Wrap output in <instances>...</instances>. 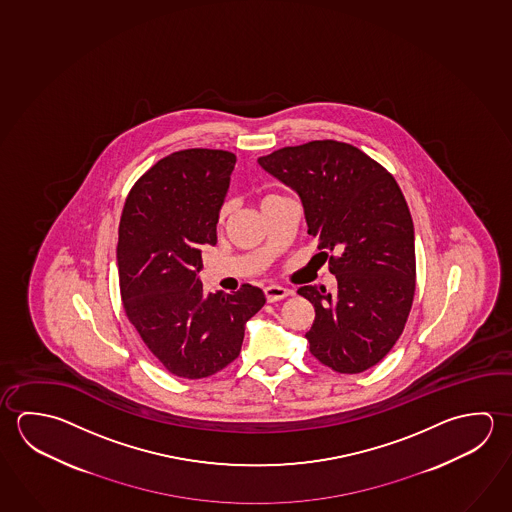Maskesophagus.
I'll return each mask as SVG.
<instances>
[{
	"mask_svg": "<svg viewBox=\"0 0 512 512\" xmlns=\"http://www.w3.org/2000/svg\"><path fill=\"white\" fill-rule=\"evenodd\" d=\"M264 295H266L268 302H278V300H284L286 296L291 295V289L278 286V284H271V286L264 287Z\"/></svg>",
	"mask_w": 512,
	"mask_h": 512,
	"instance_id": "34e87169",
	"label": "esophagus"
}]
</instances>
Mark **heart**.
Instances as JSON below:
<instances>
[{"instance_id":"heart-1","label":"heart","mask_w":512,"mask_h":512,"mask_svg":"<svg viewBox=\"0 0 512 512\" xmlns=\"http://www.w3.org/2000/svg\"><path fill=\"white\" fill-rule=\"evenodd\" d=\"M226 214V207L221 210V217H225Z\"/></svg>"}]
</instances>
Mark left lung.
<instances>
[{"mask_svg": "<svg viewBox=\"0 0 512 512\" xmlns=\"http://www.w3.org/2000/svg\"><path fill=\"white\" fill-rule=\"evenodd\" d=\"M259 165L295 190L307 234L338 280L336 295L302 286L314 305L309 350L325 367L359 374L399 340L415 293V237L397 181L354 145L314 140L260 156Z\"/></svg>", "mask_w": 512, "mask_h": 512, "instance_id": "obj_1", "label": "left lung"}]
</instances>
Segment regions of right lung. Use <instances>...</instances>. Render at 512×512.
<instances>
[{
	"instance_id": "right-lung-1",
	"label": "right lung",
	"mask_w": 512,
	"mask_h": 512,
	"mask_svg": "<svg viewBox=\"0 0 512 512\" xmlns=\"http://www.w3.org/2000/svg\"><path fill=\"white\" fill-rule=\"evenodd\" d=\"M234 153L185 149L145 172L118 226V278L127 318L171 374L212 376L241 352L244 325L266 304L259 287L205 293L201 252L217 243Z\"/></svg>"
}]
</instances>
